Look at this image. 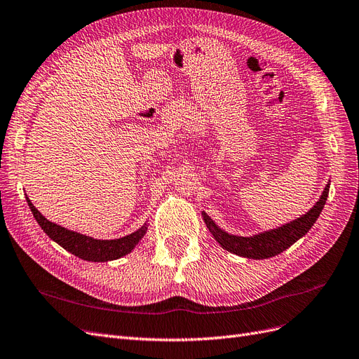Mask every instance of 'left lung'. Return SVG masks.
<instances>
[{
  "mask_svg": "<svg viewBox=\"0 0 359 359\" xmlns=\"http://www.w3.org/2000/svg\"><path fill=\"white\" fill-rule=\"evenodd\" d=\"M328 191H330V183H327L321 198L306 215L297 217L293 222L285 223L280 228L262 232L253 236L231 235L228 232L222 231L217 224L211 220L208 215L203 213V217L211 235L215 236V240L222 245V248L247 259H269L283 253L284 250L293 245L297 240H300L302 236H304L309 232V229L313 226L316 219L320 217L321 211L325 205Z\"/></svg>",
  "mask_w": 359,
  "mask_h": 359,
  "instance_id": "obj_1",
  "label": "left lung"
}]
</instances>
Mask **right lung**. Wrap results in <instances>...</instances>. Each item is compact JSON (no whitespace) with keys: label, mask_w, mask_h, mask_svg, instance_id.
I'll use <instances>...</instances> for the list:
<instances>
[{"label":"right lung","mask_w":359,"mask_h":359,"mask_svg":"<svg viewBox=\"0 0 359 359\" xmlns=\"http://www.w3.org/2000/svg\"><path fill=\"white\" fill-rule=\"evenodd\" d=\"M26 201H28V205L39 226H41V229L53 241L57 243L60 247H63L66 251H69L74 256L88 262H108L131 253V250L137 245V243L146 233V229H148L144 223L136 232L123 238H118V240H95V238L62 228L59 224L47 220L34 207L28 196H26Z\"/></svg>","instance_id":"right-lung-1"}]
</instances>
